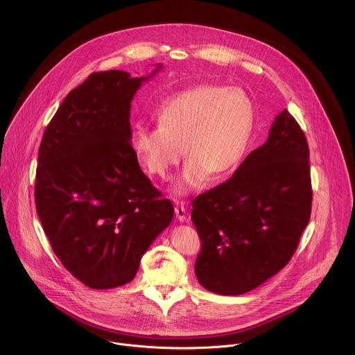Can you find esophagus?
<instances>
[{"label":"esophagus","instance_id":"esophagus-1","mask_svg":"<svg viewBox=\"0 0 355 355\" xmlns=\"http://www.w3.org/2000/svg\"><path fill=\"white\" fill-rule=\"evenodd\" d=\"M175 215H177V219L180 222H185L187 220V209L184 207V202H177L175 205Z\"/></svg>","mask_w":355,"mask_h":355}]
</instances>
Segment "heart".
I'll use <instances>...</instances> for the list:
<instances>
[{
  "label": "heart",
  "instance_id": "1",
  "mask_svg": "<svg viewBox=\"0 0 355 355\" xmlns=\"http://www.w3.org/2000/svg\"><path fill=\"white\" fill-rule=\"evenodd\" d=\"M156 119L157 126L133 129V153L150 175L167 178L185 151L173 192L188 195L211 174L222 178L237 168L254 133L256 105L240 88L198 84L167 96Z\"/></svg>",
  "mask_w": 355,
  "mask_h": 355
}]
</instances>
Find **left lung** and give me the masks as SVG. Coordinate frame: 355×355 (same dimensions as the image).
I'll use <instances>...</instances> for the list:
<instances>
[{
  "label": "left lung",
  "instance_id": "1",
  "mask_svg": "<svg viewBox=\"0 0 355 355\" xmlns=\"http://www.w3.org/2000/svg\"><path fill=\"white\" fill-rule=\"evenodd\" d=\"M192 208L200 239L195 274L205 289L243 295L281 271L312 211L309 146L295 118L284 110L268 140Z\"/></svg>",
  "mask_w": 355,
  "mask_h": 355
}]
</instances>
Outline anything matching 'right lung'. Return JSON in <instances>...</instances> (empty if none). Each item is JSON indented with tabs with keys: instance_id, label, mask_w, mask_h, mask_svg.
Wrapping results in <instances>:
<instances>
[{
	"instance_id": "obj_1",
	"label": "right lung",
	"mask_w": 355,
	"mask_h": 355,
	"mask_svg": "<svg viewBox=\"0 0 355 355\" xmlns=\"http://www.w3.org/2000/svg\"><path fill=\"white\" fill-rule=\"evenodd\" d=\"M92 73L71 89L39 147L35 202L55 254L92 289L130 282L174 207L141 171L130 144V103L141 83Z\"/></svg>"
}]
</instances>
